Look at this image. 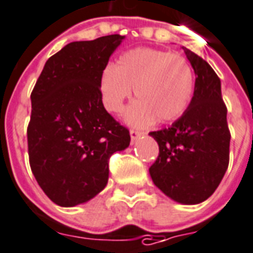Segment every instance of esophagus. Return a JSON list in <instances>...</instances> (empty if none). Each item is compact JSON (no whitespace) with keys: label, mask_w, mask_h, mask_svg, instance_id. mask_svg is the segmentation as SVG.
I'll use <instances>...</instances> for the list:
<instances>
[{"label":"esophagus","mask_w":253,"mask_h":253,"mask_svg":"<svg viewBox=\"0 0 253 253\" xmlns=\"http://www.w3.org/2000/svg\"><path fill=\"white\" fill-rule=\"evenodd\" d=\"M129 133H130V138H132V142H133L134 140H137V138L142 134L140 130H136V129H130V130H129Z\"/></svg>","instance_id":"1"}]
</instances>
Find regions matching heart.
Returning a JSON list of instances; mask_svg holds the SVG:
<instances>
[{
	"instance_id": "heart-1",
	"label": "heart",
	"mask_w": 253,
	"mask_h": 253,
	"mask_svg": "<svg viewBox=\"0 0 253 253\" xmlns=\"http://www.w3.org/2000/svg\"><path fill=\"white\" fill-rule=\"evenodd\" d=\"M138 98L125 112L129 124L147 126L156 119L170 123L184 115L191 104L195 76L180 54L136 47L123 53L115 65L102 70L100 89L104 105L117 113L130 97Z\"/></svg>"
}]
</instances>
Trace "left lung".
<instances>
[{
    "label": "left lung",
    "mask_w": 253,
    "mask_h": 253,
    "mask_svg": "<svg viewBox=\"0 0 253 253\" xmlns=\"http://www.w3.org/2000/svg\"><path fill=\"white\" fill-rule=\"evenodd\" d=\"M196 75L188 109L169 128L151 132L159 156L149 168L153 183L172 200L199 204L219 187L229 164L231 133L221 84L196 53L183 47Z\"/></svg>",
    "instance_id": "obj_1"
}]
</instances>
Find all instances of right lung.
Returning <instances> with one entry per match:
<instances>
[{
  "instance_id": "add662e5",
  "label": "right lung",
  "mask_w": 253,
  "mask_h": 253,
  "mask_svg": "<svg viewBox=\"0 0 253 253\" xmlns=\"http://www.w3.org/2000/svg\"><path fill=\"white\" fill-rule=\"evenodd\" d=\"M124 39L68 43L47 60L30 94V168L57 206H79L100 193L109 157L129 147V130L106 112L100 89L102 70Z\"/></svg>"
}]
</instances>
